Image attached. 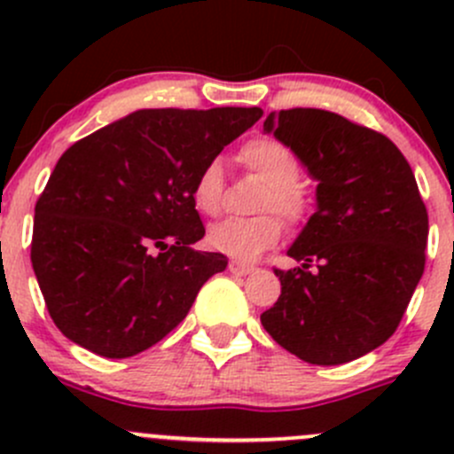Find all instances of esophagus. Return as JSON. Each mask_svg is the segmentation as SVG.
I'll use <instances>...</instances> for the list:
<instances>
[{
    "label": "esophagus",
    "mask_w": 454,
    "mask_h": 454,
    "mask_svg": "<svg viewBox=\"0 0 454 454\" xmlns=\"http://www.w3.org/2000/svg\"><path fill=\"white\" fill-rule=\"evenodd\" d=\"M228 270H231L232 274H237V277H246V274H250V272H254V265H250V263H244V261H231V263H228Z\"/></svg>",
    "instance_id": "esophagus-1"
}]
</instances>
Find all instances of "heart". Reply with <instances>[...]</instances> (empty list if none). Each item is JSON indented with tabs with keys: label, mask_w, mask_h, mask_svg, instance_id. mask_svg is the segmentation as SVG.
Wrapping results in <instances>:
<instances>
[{
	"label": "heart",
	"mask_w": 454,
	"mask_h": 454,
	"mask_svg": "<svg viewBox=\"0 0 454 454\" xmlns=\"http://www.w3.org/2000/svg\"><path fill=\"white\" fill-rule=\"evenodd\" d=\"M239 160L250 173L265 182L261 193L256 217H228L208 228L206 241L213 250L235 259H254L283 235V222L299 226L308 219L312 208L309 189L299 180L301 162L294 151L278 138L261 136L246 142L239 151ZM223 173L217 160H210L195 177L191 186V200L201 215H217L222 210ZM277 209L278 215L273 213Z\"/></svg>",
	"instance_id": "obj_1"
}]
</instances>
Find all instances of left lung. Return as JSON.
Returning a JSON list of instances; mask_svg holds the SVG:
<instances>
[{
	"label": "left lung",
	"instance_id": "left-lung-1",
	"mask_svg": "<svg viewBox=\"0 0 454 454\" xmlns=\"http://www.w3.org/2000/svg\"><path fill=\"white\" fill-rule=\"evenodd\" d=\"M274 131L318 180V210L278 270L265 332L309 364H342L395 333L424 274L428 213L404 155L380 131L327 109L270 114Z\"/></svg>",
	"mask_w": 454,
	"mask_h": 454
}]
</instances>
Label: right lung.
<instances>
[{
	"instance_id": "obj_1",
	"label": "right lung",
	"mask_w": 454,
	"mask_h": 454,
	"mask_svg": "<svg viewBox=\"0 0 454 454\" xmlns=\"http://www.w3.org/2000/svg\"><path fill=\"white\" fill-rule=\"evenodd\" d=\"M261 116V107L140 109L59 158L35 206L30 259L63 336L129 358L184 320L228 265L193 248L206 231L191 186Z\"/></svg>"
}]
</instances>
